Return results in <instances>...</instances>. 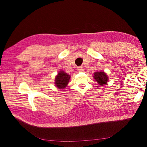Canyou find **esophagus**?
Here are the masks:
<instances>
[{
  "label": "esophagus",
  "instance_id": "esophagus-1",
  "mask_svg": "<svg viewBox=\"0 0 147 147\" xmlns=\"http://www.w3.org/2000/svg\"><path fill=\"white\" fill-rule=\"evenodd\" d=\"M83 67H82V66H80V67H77V70L78 71V72H83Z\"/></svg>",
  "mask_w": 147,
  "mask_h": 147
}]
</instances>
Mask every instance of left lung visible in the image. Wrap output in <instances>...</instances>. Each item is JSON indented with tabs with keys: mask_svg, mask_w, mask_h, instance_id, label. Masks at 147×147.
<instances>
[{
	"mask_svg": "<svg viewBox=\"0 0 147 147\" xmlns=\"http://www.w3.org/2000/svg\"><path fill=\"white\" fill-rule=\"evenodd\" d=\"M93 77H94V79L97 83L99 84L101 86L106 85V84L107 83L109 80L107 75L105 72H102V71L94 72V74H93Z\"/></svg>",
	"mask_w": 147,
	"mask_h": 147,
	"instance_id": "1",
	"label": "left lung"
}]
</instances>
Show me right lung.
Returning <instances> with one entry per match:
<instances>
[{
    "label": "right lung",
    "instance_id": "right-lung-1",
    "mask_svg": "<svg viewBox=\"0 0 147 147\" xmlns=\"http://www.w3.org/2000/svg\"><path fill=\"white\" fill-rule=\"evenodd\" d=\"M70 79V75L65 73L64 70H60L55 77V86L59 90H64L67 86Z\"/></svg>",
    "mask_w": 147,
    "mask_h": 147
}]
</instances>
